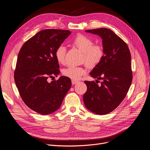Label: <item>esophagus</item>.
I'll return each instance as SVG.
<instances>
[{
	"label": "esophagus",
	"instance_id": "1",
	"mask_svg": "<svg viewBox=\"0 0 150 150\" xmlns=\"http://www.w3.org/2000/svg\"><path fill=\"white\" fill-rule=\"evenodd\" d=\"M78 83V81L74 80H72V84H77Z\"/></svg>",
	"mask_w": 150,
	"mask_h": 150
}]
</instances>
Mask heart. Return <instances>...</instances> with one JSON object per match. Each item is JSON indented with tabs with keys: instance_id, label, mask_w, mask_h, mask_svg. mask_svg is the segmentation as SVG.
Returning <instances> with one entry per match:
<instances>
[{
	"instance_id": "b5f03b06",
	"label": "heart",
	"mask_w": 150,
	"mask_h": 150,
	"mask_svg": "<svg viewBox=\"0 0 150 150\" xmlns=\"http://www.w3.org/2000/svg\"><path fill=\"white\" fill-rule=\"evenodd\" d=\"M72 44L83 52V61L89 67L97 66L103 57V49L100 45H93L92 39L85 35H78L72 41ZM66 49L64 45H59L55 51V57L60 64L65 62ZM86 70L81 67L69 66L62 70V74L70 79L75 80L84 75Z\"/></svg>"
}]
</instances>
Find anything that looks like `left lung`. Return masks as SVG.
I'll list each match as a JSON object with an SVG mask.
<instances>
[{
    "instance_id": "left-lung-1",
    "label": "left lung",
    "mask_w": 150,
    "mask_h": 150,
    "mask_svg": "<svg viewBox=\"0 0 150 150\" xmlns=\"http://www.w3.org/2000/svg\"><path fill=\"white\" fill-rule=\"evenodd\" d=\"M85 31L101 38L104 55L90 73L93 78L103 81L100 86L94 81H84L88 89L83 101L91 112L105 115L117 108L130 88L132 79L131 53L127 44L111 30L101 28Z\"/></svg>"
}]
</instances>
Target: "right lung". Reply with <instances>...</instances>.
I'll return each mask as SVG.
<instances>
[{
  "label": "right lung",
  "instance_id": "right-lung-1",
  "mask_svg": "<svg viewBox=\"0 0 150 150\" xmlns=\"http://www.w3.org/2000/svg\"><path fill=\"white\" fill-rule=\"evenodd\" d=\"M70 33L69 30H41L23 44L19 52L15 83L25 104L38 114L57 111L72 85L64 76L57 81H47L60 74L55 51Z\"/></svg>",
  "mask_w": 150,
  "mask_h": 150
}]
</instances>
